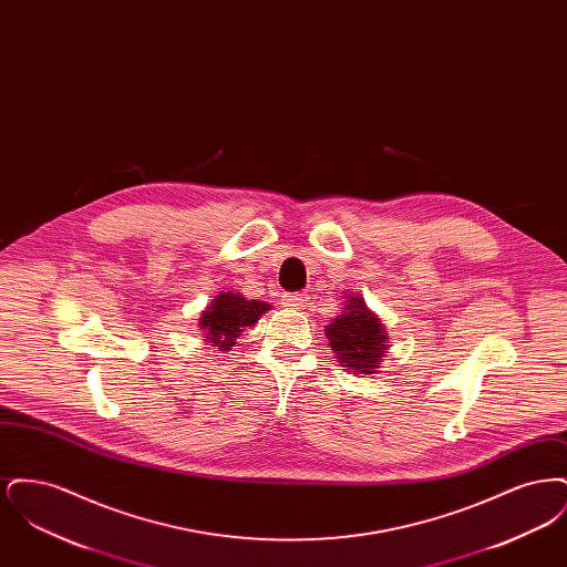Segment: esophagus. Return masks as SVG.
<instances>
[{"label":"esophagus","instance_id":"1","mask_svg":"<svg viewBox=\"0 0 567 567\" xmlns=\"http://www.w3.org/2000/svg\"><path fill=\"white\" fill-rule=\"evenodd\" d=\"M282 301H285V306H289V308H303V306L308 303V296H306V293H287Z\"/></svg>","mask_w":567,"mask_h":567}]
</instances>
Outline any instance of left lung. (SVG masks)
Instances as JSON below:
<instances>
[{
	"label": "left lung",
	"mask_w": 567,
	"mask_h": 567,
	"mask_svg": "<svg viewBox=\"0 0 567 567\" xmlns=\"http://www.w3.org/2000/svg\"><path fill=\"white\" fill-rule=\"evenodd\" d=\"M336 357L363 374H372L380 363V357L389 349L384 327L377 317L365 308L361 297H351L344 315L333 319L324 329Z\"/></svg>",
	"instance_id": "obj_1"
}]
</instances>
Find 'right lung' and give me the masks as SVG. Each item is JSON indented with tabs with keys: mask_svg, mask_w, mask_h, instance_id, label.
<instances>
[{
	"mask_svg": "<svg viewBox=\"0 0 567 567\" xmlns=\"http://www.w3.org/2000/svg\"><path fill=\"white\" fill-rule=\"evenodd\" d=\"M268 310L270 306L266 301L246 299L240 293H220L213 299V306L204 312L199 324L210 347H218V351H229L244 327L257 323L259 317Z\"/></svg>",
	"mask_w": 567,
	"mask_h": 567,
	"instance_id": "obj_1",
	"label": "right lung"
}]
</instances>
